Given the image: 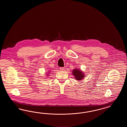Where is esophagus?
Returning a JSON list of instances; mask_svg holds the SVG:
<instances>
[{"label": "esophagus", "mask_w": 127, "mask_h": 127, "mask_svg": "<svg viewBox=\"0 0 127 127\" xmlns=\"http://www.w3.org/2000/svg\"><path fill=\"white\" fill-rule=\"evenodd\" d=\"M60 70H61V71L63 70L64 69V67H60Z\"/></svg>", "instance_id": "esophagus-1"}]
</instances>
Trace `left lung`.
<instances>
[{
    "instance_id": "8db88e82",
    "label": "left lung",
    "mask_w": 127,
    "mask_h": 127,
    "mask_svg": "<svg viewBox=\"0 0 127 127\" xmlns=\"http://www.w3.org/2000/svg\"><path fill=\"white\" fill-rule=\"evenodd\" d=\"M84 73L79 68H75L72 71V74L75 77V79L78 80H81L84 78Z\"/></svg>"
}]
</instances>
